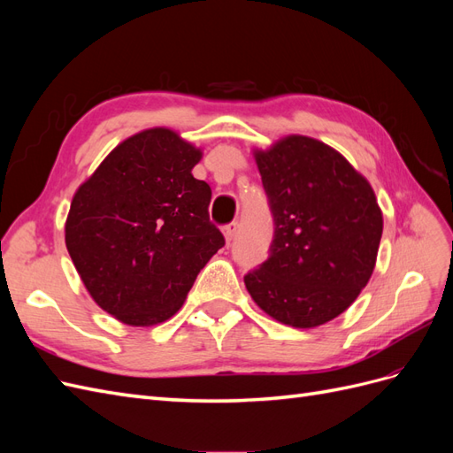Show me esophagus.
<instances>
[{"instance_id":"obj_1","label":"esophagus","mask_w":453,"mask_h":453,"mask_svg":"<svg viewBox=\"0 0 453 453\" xmlns=\"http://www.w3.org/2000/svg\"><path fill=\"white\" fill-rule=\"evenodd\" d=\"M236 232H238V223H230V225L223 226V234H225L226 242H232V238L236 236Z\"/></svg>"}]
</instances>
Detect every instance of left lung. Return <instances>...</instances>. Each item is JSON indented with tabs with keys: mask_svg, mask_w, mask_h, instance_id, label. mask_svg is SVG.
Here are the masks:
<instances>
[{
	"mask_svg": "<svg viewBox=\"0 0 453 453\" xmlns=\"http://www.w3.org/2000/svg\"><path fill=\"white\" fill-rule=\"evenodd\" d=\"M273 213L270 257L243 278L276 321L313 328L344 313L376 266L383 215L374 188L336 149L291 134L255 149Z\"/></svg>",
	"mask_w": 453,
	"mask_h": 453,
	"instance_id": "left-lung-1",
	"label": "left lung"
}]
</instances>
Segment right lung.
Segmentation results:
<instances>
[{"label": "right lung", "mask_w": 453, "mask_h": 453, "mask_svg": "<svg viewBox=\"0 0 453 453\" xmlns=\"http://www.w3.org/2000/svg\"><path fill=\"white\" fill-rule=\"evenodd\" d=\"M202 149L172 128L120 142L75 190L65 248L88 295L130 326L180 311L198 272L223 248L211 188L193 168Z\"/></svg>", "instance_id": "add662e5"}]
</instances>
